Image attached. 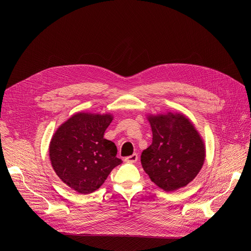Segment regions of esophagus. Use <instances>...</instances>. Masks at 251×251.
<instances>
[{"label": "esophagus", "instance_id": "esophagus-1", "mask_svg": "<svg viewBox=\"0 0 251 251\" xmlns=\"http://www.w3.org/2000/svg\"><path fill=\"white\" fill-rule=\"evenodd\" d=\"M133 150V149H132ZM137 159H138V156H137V153H132L131 155H129V156H127L126 157V161H128V162H131V163H134V162H136L137 161Z\"/></svg>", "mask_w": 251, "mask_h": 251}]
</instances>
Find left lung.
Listing matches in <instances>:
<instances>
[{"mask_svg":"<svg viewBox=\"0 0 251 251\" xmlns=\"http://www.w3.org/2000/svg\"><path fill=\"white\" fill-rule=\"evenodd\" d=\"M110 114L77 113L63 123L50 143V159L58 177L82 194L99 189L112 170L122 164L117 148L103 138Z\"/></svg>","mask_w":251,"mask_h":251,"instance_id":"obj_1","label":"left lung"}]
</instances>
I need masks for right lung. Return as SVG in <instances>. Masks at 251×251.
<instances>
[{
  "instance_id": "right-lung-1",
  "label": "right lung",
  "mask_w": 251,
  "mask_h": 251,
  "mask_svg": "<svg viewBox=\"0 0 251 251\" xmlns=\"http://www.w3.org/2000/svg\"><path fill=\"white\" fill-rule=\"evenodd\" d=\"M152 142L141 153L151 180L165 191L186 186L202 168L204 144L192 123L181 114L150 115Z\"/></svg>"
}]
</instances>
